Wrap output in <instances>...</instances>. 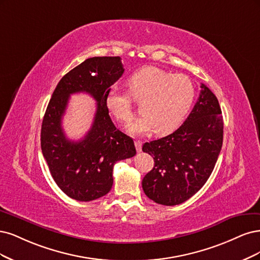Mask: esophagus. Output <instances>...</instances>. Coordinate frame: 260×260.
I'll list each match as a JSON object with an SVG mask.
<instances>
[{"instance_id":"obj_1","label":"esophagus","mask_w":260,"mask_h":260,"mask_svg":"<svg viewBox=\"0 0 260 260\" xmlns=\"http://www.w3.org/2000/svg\"><path fill=\"white\" fill-rule=\"evenodd\" d=\"M135 147H136V150L138 152L141 151V148H142V142L140 140H135Z\"/></svg>"}]
</instances>
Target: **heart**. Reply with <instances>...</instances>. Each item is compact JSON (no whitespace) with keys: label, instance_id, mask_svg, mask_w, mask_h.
I'll return each mask as SVG.
<instances>
[{"label":"heart","instance_id":"obj_1","mask_svg":"<svg viewBox=\"0 0 260 260\" xmlns=\"http://www.w3.org/2000/svg\"><path fill=\"white\" fill-rule=\"evenodd\" d=\"M133 99L141 103L139 118L128 125L133 135L155 131L167 135L177 129L186 119L196 98V86L187 75L172 74L155 67H146L127 81ZM106 107L114 118L127 123L133 118V104L128 93L116 86L109 89Z\"/></svg>","mask_w":260,"mask_h":260}]
</instances>
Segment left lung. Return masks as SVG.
<instances>
[{
	"mask_svg": "<svg viewBox=\"0 0 260 260\" xmlns=\"http://www.w3.org/2000/svg\"><path fill=\"white\" fill-rule=\"evenodd\" d=\"M197 104L171 135L145 142L154 166L142 179L146 196L157 204L183 203L204 186L220 153L223 121L218 99L204 84Z\"/></svg>",
	"mask_w": 260,
	"mask_h": 260,
	"instance_id": "obj_1",
	"label": "left lung"
}]
</instances>
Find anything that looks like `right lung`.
Masks as SVG:
<instances>
[{
  "label": "right lung",
  "instance_id": "right-lung-1",
  "mask_svg": "<svg viewBox=\"0 0 260 260\" xmlns=\"http://www.w3.org/2000/svg\"><path fill=\"white\" fill-rule=\"evenodd\" d=\"M124 72L121 58H88L58 83L49 100L41 129L42 153L57 186L77 201L106 196L113 185L115 162L136 154L133 139L114 126L106 107L111 85ZM87 92L98 103L94 122L79 142L65 137L62 116L70 94Z\"/></svg>",
  "mask_w": 260,
  "mask_h": 260
}]
</instances>
